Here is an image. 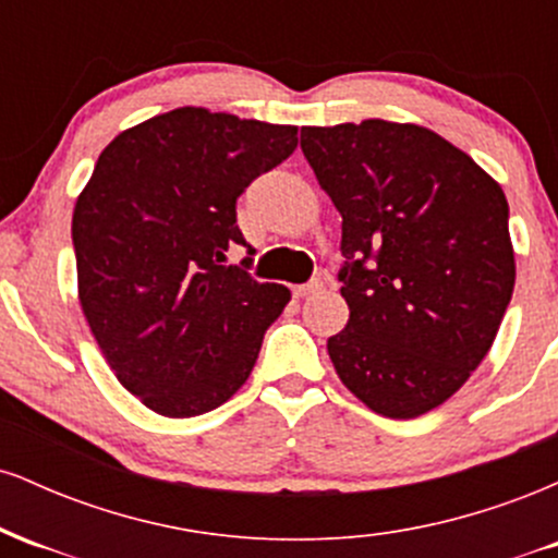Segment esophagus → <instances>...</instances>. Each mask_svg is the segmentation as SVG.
<instances>
[{
    "mask_svg": "<svg viewBox=\"0 0 558 558\" xmlns=\"http://www.w3.org/2000/svg\"><path fill=\"white\" fill-rule=\"evenodd\" d=\"M319 288H323V283H319V280H312V283H306V286H299V288H293V293H296L299 299H304V296H312V293H317Z\"/></svg>",
    "mask_w": 558,
    "mask_h": 558,
    "instance_id": "34e87169",
    "label": "esophagus"
}]
</instances>
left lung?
Returning a JSON list of instances; mask_svg holds the SVG:
<instances>
[{"label":"left lung","mask_w":558,"mask_h":558,"mask_svg":"<svg viewBox=\"0 0 558 558\" xmlns=\"http://www.w3.org/2000/svg\"><path fill=\"white\" fill-rule=\"evenodd\" d=\"M301 151L343 217L332 367L375 414H427L485 360L514 291L501 185L417 123L306 125Z\"/></svg>","instance_id":"left-lung-1"}]
</instances>
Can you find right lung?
I'll use <instances>...</instances> for the list:
<instances>
[{"mask_svg": "<svg viewBox=\"0 0 558 558\" xmlns=\"http://www.w3.org/2000/svg\"><path fill=\"white\" fill-rule=\"evenodd\" d=\"M296 125L178 107L105 146L73 209L78 301L107 364L162 417L213 412L252 375L291 291L226 267L235 198Z\"/></svg>", "mask_w": 558, "mask_h": 558, "instance_id": "right-lung-1", "label": "right lung"}]
</instances>
